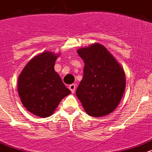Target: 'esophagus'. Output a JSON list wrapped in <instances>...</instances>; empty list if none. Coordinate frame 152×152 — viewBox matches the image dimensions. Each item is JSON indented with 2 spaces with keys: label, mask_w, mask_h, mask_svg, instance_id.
<instances>
[{
  "label": "esophagus",
  "mask_w": 152,
  "mask_h": 152,
  "mask_svg": "<svg viewBox=\"0 0 152 152\" xmlns=\"http://www.w3.org/2000/svg\"><path fill=\"white\" fill-rule=\"evenodd\" d=\"M76 85H75V84H72V85H69V89H70L71 90V92H72V93H75V90H76Z\"/></svg>",
  "instance_id": "esophagus-1"
}]
</instances>
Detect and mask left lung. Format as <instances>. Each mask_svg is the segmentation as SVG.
I'll use <instances>...</instances> for the list:
<instances>
[{
    "label": "left lung",
    "instance_id": "1",
    "mask_svg": "<svg viewBox=\"0 0 152 152\" xmlns=\"http://www.w3.org/2000/svg\"><path fill=\"white\" fill-rule=\"evenodd\" d=\"M77 53L85 67L76 96L88 115H108L116 109L124 93V70L109 50L97 42L80 48Z\"/></svg>",
    "mask_w": 152,
    "mask_h": 152
}]
</instances>
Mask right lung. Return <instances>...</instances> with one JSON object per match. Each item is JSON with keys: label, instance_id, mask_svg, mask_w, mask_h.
Here are the masks:
<instances>
[{"label": "right lung", "instance_id": "add662e5", "mask_svg": "<svg viewBox=\"0 0 152 152\" xmlns=\"http://www.w3.org/2000/svg\"><path fill=\"white\" fill-rule=\"evenodd\" d=\"M50 51H44L30 59L18 80V91L24 107L41 118L50 116L59 102L69 95L54 67L57 57Z\"/></svg>", "mask_w": 152, "mask_h": 152}]
</instances>
